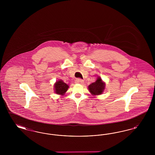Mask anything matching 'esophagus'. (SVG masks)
I'll return each instance as SVG.
<instances>
[{
  "instance_id": "esophagus-1",
  "label": "esophagus",
  "mask_w": 155,
  "mask_h": 155,
  "mask_svg": "<svg viewBox=\"0 0 155 155\" xmlns=\"http://www.w3.org/2000/svg\"><path fill=\"white\" fill-rule=\"evenodd\" d=\"M84 81L82 80H81V79H77L76 80V81H75V83H77V84H84Z\"/></svg>"
}]
</instances>
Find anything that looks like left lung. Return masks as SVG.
Returning <instances> with one entry per match:
<instances>
[{"instance_id":"1","label":"left lung","mask_w":155,"mask_h":155,"mask_svg":"<svg viewBox=\"0 0 155 155\" xmlns=\"http://www.w3.org/2000/svg\"><path fill=\"white\" fill-rule=\"evenodd\" d=\"M105 82L102 80L101 77H98L95 82L89 85V91L93 96L101 95L105 89Z\"/></svg>"}]
</instances>
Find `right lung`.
<instances>
[{
  "label": "right lung",
  "instance_id": "add662e5",
  "mask_svg": "<svg viewBox=\"0 0 155 155\" xmlns=\"http://www.w3.org/2000/svg\"><path fill=\"white\" fill-rule=\"evenodd\" d=\"M54 92L60 95H64L69 88V86L64 82L63 80H59L56 81L54 84Z\"/></svg>",
  "mask_w": 155,
  "mask_h": 155
}]
</instances>
